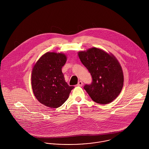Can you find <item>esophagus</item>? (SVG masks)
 Returning a JSON list of instances; mask_svg holds the SVG:
<instances>
[{
  "mask_svg": "<svg viewBox=\"0 0 149 149\" xmlns=\"http://www.w3.org/2000/svg\"><path fill=\"white\" fill-rule=\"evenodd\" d=\"M82 85H83V82H82L81 81H79L78 82V84H77V86H79V87H81Z\"/></svg>",
  "mask_w": 149,
  "mask_h": 149,
  "instance_id": "34e87169",
  "label": "esophagus"
}]
</instances>
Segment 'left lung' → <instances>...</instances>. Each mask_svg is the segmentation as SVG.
Masks as SVG:
<instances>
[{"instance_id":"left-lung-1","label":"left lung","mask_w":149,"mask_h":149,"mask_svg":"<svg viewBox=\"0 0 149 149\" xmlns=\"http://www.w3.org/2000/svg\"><path fill=\"white\" fill-rule=\"evenodd\" d=\"M78 56L91 75V84H86L84 89L92 100L100 104L113 102L124 84L123 72L118 60L112 54L97 47L80 51Z\"/></svg>"}]
</instances>
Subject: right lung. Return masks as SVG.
Returning <instances> with one entry per match:
<instances>
[{
  "instance_id": "1",
  "label": "right lung",
  "mask_w": 149,
  "mask_h": 149,
  "mask_svg": "<svg viewBox=\"0 0 149 149\" xmlns=\"http://www.w3.org/2000/svg\"><path fill=\"white\" fill-rule=\"evenodd\" d=\"M66 61L63 53L47 52L33 67L31 84L33 93L40 103L47 107H61L74 88L65 81L62 72Z\"/></svg>"
}]
</instances>
